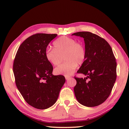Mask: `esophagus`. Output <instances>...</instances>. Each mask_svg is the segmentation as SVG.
I'll use <instances>...</instances> for the list:
<instances>
[{
    "label": "esophagus",
    "instance_id": "esophagus-1",
    "mask_svg": "<svg viewBox=\"0 0 129 129\" xmlns=\"http://www.w3.org/2000/svg\"><path fill=\"white\" fill-rule=\"evenodd\" d=\"M70 78V76H65V79H66V80H69V79Z\"/></svg>",
    "mask_w": 129,
    "mask_h": 129
}]
</instances>
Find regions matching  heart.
Here are the masks:
<instances>
[{
  "label": "heart",
  "instance_id": "b5f03b06",
  "mask_svg": "<svg viewBox=\"0 0 129 129\" xmlns=\"http://www.w3.org/2000/svg\"><path fill=\"white\" fill-rule=\"evenodd\" d=\"M54 49L48 48L45 51L46 60L53 65L59 64L64 56L63 64L55 68L56 75L69 76L74 72L77 64L81 65L86 59L85 46L73 38L67 36L59 38L53 43Z\"/></svg>",
  "mask_w": 129,
  "mask_h": 129
}]
</instances>
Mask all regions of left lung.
Wrapping results in <instances>:
<instances>
[{"label":"left lung","instance_id":"obj_1","mask_svg":"<svg viewBox=\"0 0 129 129\" xmlns=\"http://www.w3.org/2000/svg\"><path fill=\"white\" fill-rule=\"evenodd\" d=\"M72 35L84 38L86 52L85 60L77 73L87 76H74L75 97L79 103L85 106H98L109 96L116 81L115 57L109 44L99 35L88 31Z\"/></svg>","mask_w":129,"mask_h":129}]
</instances>
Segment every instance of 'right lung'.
Wrapping results in <instances>:
<instances>
[{"mask_svg": "<svg viewBox=\"0 0 129 129\" xmlns=\"http://www.w3.org/2000/svg\"><path fill=\"white\" fill-rule=\"evenodd\" d=\"M57 34L37 33L21 44L13 63L15 84L24 99L38 109L53 105L65 82L63 75H53V67L45 51Z\"/></svg>", "mask_w": 129, "mask_h": 129, "instance_id": "obj_1", "label": "right lung"}]
</instances>
